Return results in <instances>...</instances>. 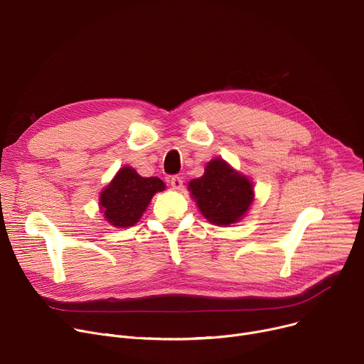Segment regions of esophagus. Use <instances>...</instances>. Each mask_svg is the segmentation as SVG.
I'll list each match as a JSON object with an SVG mask.
<instances>
[{"label":"esophagus","instance_id":"1","mask_svg":"<svg viewBox=\"0 0 364 364\" xmlns=\"http://www.w3.org/2000/svg\"><path fill=\"white\" fill-rule=\"evenodd\" d=\"M169 183H171V186H173L176 190H181V187H183V178L178 177V176H173L171 180H169Z\"/></svg>","mask_w":364,"mask_h":364}]
</instances>
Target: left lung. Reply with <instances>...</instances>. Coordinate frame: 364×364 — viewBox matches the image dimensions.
I'll return each instance as SVG.
<instances>
[{
	"label": "left lung",
	"mask_w": 364,
	"mask_h": 364,
	"mask_svg": "<svg viewBox=\"0 0 364 364\" xmlns=\"http://www.w3.org/2000/svg\"><path fill=\"white\" fill-rule=\"evenodd\" d=\"M188 190L203 216L216 225L240 221L253 202L252 183L220 158L206 165L200 178L188 183Z\"/></svg>",
	"instance_id": "8db88e82"
}]
</instances>
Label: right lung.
Wrapping results in <instances>:
<instances>
[{
    "mask_svg": "<svg viewBox=\"0 0 364 364\" xmlns=\"http://www.w3.org/2000/svg\"><path fill=\"white\" fill-rule=\"evenodd\" d=\"M165 184L158 177H140L133 168L123 166L101 193V208L107 221L119 228L134 225L156 191Z\"/></svg>",
    "mask_w": 364,
    "mask_h": 364,
    "instance_id": "add662e5",
    "label": "right lung"
}]
</instances>
